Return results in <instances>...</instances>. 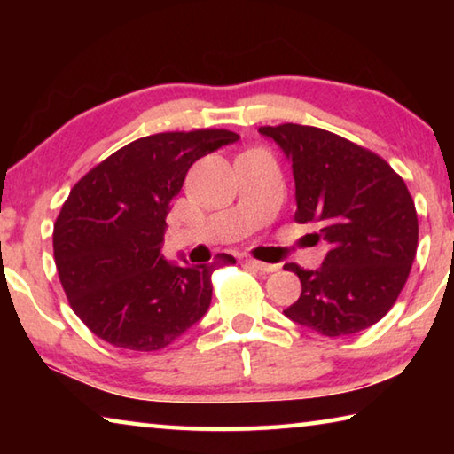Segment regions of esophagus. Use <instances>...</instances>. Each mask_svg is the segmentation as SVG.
<instances>
[{"mask_svg":"<svg viewBox=\"0 0 454 454\" xmlns=\"http://www.w3.org/2000/svg\"><path fill=\"white\" fill-rule=\"evenodd\" d=\"M244 262L252 266V268H256V270H260V272H276V270H278V264H266V262H260V260H254V258H246Z\"/></svg>","mask_w":454,"mask_h":454,"instance_id":"34e87169","label":"esophagus"}]
</instances>
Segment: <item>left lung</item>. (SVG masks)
I'll return each mask as SVG.
<instances>
[{"label": "left lung", "instance_id": "1", "mask_svg": "<svg viewBox=\"0 0 454 454\" xmlns=\"http://www.w3.org/2000/svg\"><path fill=\"white\" fill-rule=\"evenodd\" d=\"M292 162L298 224L330 244L318 270L294 262L301 298L284 314L325 336H348L393 309L417 256L419 218L404 180L347 137L301 124L262 126Z\"/></svg>", "mask_w": 454, "mask_h": 454}]
</instances>
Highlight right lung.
I'll return each instance as SVG.
<instances>
[{
	"label": "right lung",
	"mask_w": 454,
	"mask_h": 454,
	"mask_svg": "<svg viewBox=\"0 0 454 454\" xmlns=\"http://www.w3.org/2000/svg\"><path fill=\"white\" fill-rule=\"evenodd\" d=\"M230 129L140 137L91 168L53 226V258L72 310L114 347L153 352L196 325L212 301V272L162 256L166 216L190 166L234 144Z\"/></svg>",
	"instance_id": "add662e5"
}]
</instances>
